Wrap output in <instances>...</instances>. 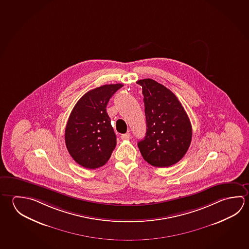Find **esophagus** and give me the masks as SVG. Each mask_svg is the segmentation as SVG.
<instances>
[{"label":"esophagus","mask_w":249,"mask_h":249,"mask_svg":"<svg viewBox=\"0 0 249 249\" xmlns=\"http://www.w3.org/2000/svg\"><path fill=\"white\" fill-rule=\"evenodd\" d=\"M121 138L123 140H128L130 138V134H129V133L123 134V135H121Z\"/></svg>","instance_id":"1"}]
</instances>
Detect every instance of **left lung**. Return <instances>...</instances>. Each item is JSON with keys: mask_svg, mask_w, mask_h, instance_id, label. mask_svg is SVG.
<instances>
[{"mask_svg": "<svg viewBox=\"0 0 249 249\" xmlns=\"http://www.w3.org/2000/svg\"><path fill=\"white\" fill-rule=\"evenodd\" d=\"M142 88L147 131L138 142L144 160L155 167L180 161L192 141V124L174 93L151 79L138 80Z\"/></svg>", "mask_w": 249, "mask_h": 249, "instance_id": "1", "label": "left lung"}]
</instances>
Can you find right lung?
<instances>
[{
    "label": "right lung",
    "mask_w": 249,
    "mask_h": 249,
    "mask_svg": "<svg viewBox=\"0 0 249 249\" xmlns=\"http://www.w3.org/2000/svg\"><path fill=\"white\" fill-rule=\"evenodd\" d=\"M123 84L104 85L85 93L71 113L65 131L66 148L77 163L96 169L109 160L116 135L107 106Z\"/></svg>",
    "instance_id": "right-lung-1"
}]
</instances>
